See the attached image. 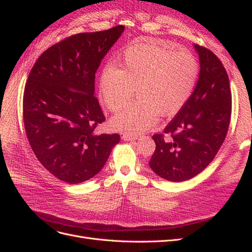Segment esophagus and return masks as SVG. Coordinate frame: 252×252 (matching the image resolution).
I'll list each match as a JSON object with an SVG mask.
<instances>
[{
    "mask_svg": "<svg viewBox=\"0 0 252 252\" xmlns=\"http://www.w3.org/2000/svg\"><path fill=\"white\" fill-rule=\"evenodd\" d=\"M122 139L124 141H134V140H139L140 136L139 135H131V134H123L122 135Z\"/></svg>",
    "mask_w": 252,
    "mask_h": 252,
    "instance_id": "esophagus-1",
    "label": "esophagus"
}]
</instances>
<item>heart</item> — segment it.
<instances>
[{
    "mask_svg": "<svg viewBox=\"0 0 252 252\" xmlns=\"http://www.w3.org/2000/svg\"><path fill=\"white\" fill-rule=\"evenodd\" d=\"M199 75V64L186 50L173 52L149 42L129 47L119 62V68L107 65L100 74V97L109 110L118 111L111 119L119 131L136 134L154 126L158 113L169 116L183 107L191 95Z\"/></svg>",
    "mask_w": 252,
    "mask_h": 252,
    "instance_id": "obj_1",
    "label": "heart"
}]
</instances>
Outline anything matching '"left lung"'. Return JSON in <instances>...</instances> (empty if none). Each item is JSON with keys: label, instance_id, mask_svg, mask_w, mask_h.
Here are the masks:
<instances>
[{"label": "left lung", "instance_id": "left-lung-1", "mask_svg": "<svg viewBox=\"0 0 252 252\" xmlns=\"http://www.w3.org/2000/svg\"><path fill=\"white\" fill-rule=\"evenodd\" d=\"M200 74L188 101L163 134L152 136L156 150L149 161L158 177L183 182L195 177L215 158L226 138L231 117L229 79L222 62L209 49L194 44Z\"/></svg>", "mask_w": 252, "mask_h": 252}]
</instances>
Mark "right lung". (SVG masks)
Returning a JSON list of instances; mask_svg holds the SVG:
<instances>
[{
  "label": "right lung",
  "mask_w": 252,
  "mask_h": 252,
  "mask_svg": "<svg viewBox=\"0 0 252 252\" xmlns=\"http://www.w3.org/2000/svg\"><path fill=\"white\" fill-rule=\"evenodd\" d=\"M124 29L66 37L45 50L28 75L23 118L29 144L45 168L68 184L94 178L120 142L118 133L94 132L105 121L94 79Z\"/></svg>",
  "instance_id": "1"
}]
</instances>
